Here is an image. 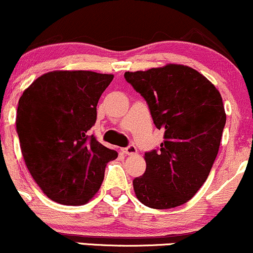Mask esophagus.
Segmentation results:
<instances>
[{"mask_svg": "<svg viewBox=\"0 0 253 253\" xmlns=\"http://www.w3.org/2000/svg\"><path fill=\"white\" fill-rule=\"evenodd\" d=\"M124 152L126 153V155H128V156L135 155V153H136V147L133 144H130V145H128V146L126 147V149L124 150Z\"/></svg>", "mask_w": 253, "mask_h": 253, "instance_id": "esophagus-1", "label": "esophagus"}]
</instances>
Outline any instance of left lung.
<instances>
[{
    "label": "left lung",
    "mask_w": 253,
    "mask_h": 253,
    "mask_svg": "<svg viewBox=\"0 0 253 253\" xmlns=\"http://www.w3.org/2000/svg\"><path fill=\"white\" fill-rule=\"evenodd\" d=\"M125 78L164 130L161 147L145 153L144 175L133 179L135 195L155 210L181 206L202 187L216 158L226 124L221 95L200 72L177 64Z\"/></svg>",
    "instance_id": "obj_1"
}]
</instances>
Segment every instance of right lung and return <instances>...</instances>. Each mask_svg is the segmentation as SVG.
Here are the masks:
<instances>
[{
  "label": "right lung",
  "mask_w": 253,
  "mask_h": 253,
  "mask_svg": "<svg viewBox=\"0 0 253 253\" xmlns=\"http://www.w3.org/2000/svg\"><path fill=\"white\" fill-rule=\"evenodd\" d=\"M113 75L52 71L37 78L19 100L16 132L25 163L43 193L62 205H84L100 189L118 152L88 130Z\"/></svg>",
  "instance_id": "1"
}]
</instances>
